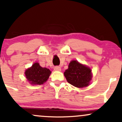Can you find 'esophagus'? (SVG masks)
<instances>
[{
  "instance_id": "obj_1",
  "label": "esophagus",
  "mask_w": 122,
  "mask_h": 122,
  "mask_svg": "<svg viewBox=\"0 0 122 122\" xmlns=\"http://www.w3.org/2000/svg\"><path fill=\"white\" fill-rule=\"evenodd\" d=\"M54 70L56 71H61V67L58 66H56L54 67Z\"/></svg>"
}]
</instances>
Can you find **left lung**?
Listing matches in <instances>:
<instances>
[{
  "label": "left lung",
  "instance_id": "left-lung-1",
  "mask_svg": "<svg viewBox=\"0 0 122 122\" xmlns=\"http://www.w3.org/2000/svg\"><path fill=\"white\" fill-rule=\"evenodd\" d=\"M67 81L77 88L87 86L92 79L91 70L77 61L69 63L68 69L64 72Z\"/></svg>",
  "mask_w": 122,
  "mask_h": 122
}]
</instances>
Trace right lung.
<instances>
[{
    "mask_svg": "<svg viewBox=\"0 0 122 122\" xmlns=\"http://www.w3.org/2000/svg\"><path fill=\"white\" fill-rule=\"evenodd\" d=\"M51 73L46 68H42L38 63H34L31 68L25 72L26 79L31 84L41 85L46 82Z\"/></svg>",
    "mask_w": 122,
    "mask_h": 122,
    "instance_id": "obj_1",
    "label": "right lung"
}]
</instances>
